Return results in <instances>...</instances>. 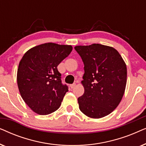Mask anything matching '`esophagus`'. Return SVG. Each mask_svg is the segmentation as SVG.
Here are the masks:
<instances>
[{
  "mask_svg": "<svg viewBox=\"0 0 146 146\" xmlns=\"http://www.w3.org/2000/svg\"><path fill=\"white\" fill-rule=\"evenodd\" d=\"M75 86H76V83H74V84H72L70 85L71 88H74Z\"/></svg>",
  "mask_w": 146,
  "mask_h": 146,
  "instance_id": "34e87169",
  "label": "esophagus"
}]
</instances>
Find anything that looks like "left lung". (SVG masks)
<instances>
[{
  "mask_svg": "<svg viewBox=\"0 0 146 146\" xmlns=\"http://www.w3.org/2000/svg\"><path fill=\"white\" fill-rule=\"evenodd\" d=\"M76 50L84 64L82 84L84 93L78 98L79 108L91 118L106 116L122 99L127 82V68L113 47L92 44L76 46Z\"/></svg>",
  "mask_w": 146,
  "mask_h": 146,
  "instance_id": "obj_1",
  "label": "left lung"
}]
</instances>
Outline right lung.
I'll list each match as a JSON object with an SVG mask.
<instances>
[{
    "label": "right lung",
    "mask_w": 146,
    "mask_h": 146,
    "mask_svg": "<svg viewBox=\"0 0 146 146\" xmlns=\"http://www.w3.org/2000/svg\"><path fill=\"white\" fill-rule=\"evenodd\" d=\"M72 50L70 45L48 42L32 48L20 61L17 84L21 97L33 111L47 115L60 106L66 85L57 66Z\"/></svg>",
    "instance_id": "1"
}]
</instances>
